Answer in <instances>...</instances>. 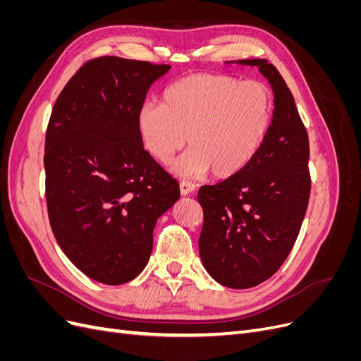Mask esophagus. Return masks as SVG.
Listing matches in <instances>:
<instances>
[{
    "label": "esophagus",
    "mask_w": 361,
    "mask_h": 361,
    "mask_svg": "<svg viewBox=\"0 0 361 361\" xmlns=\"http://www.w3.org/2000/svg\"><path fill=\"white\" fill-rule=\"evenodd\" d=\"M179 188H180V194H182V195H188V194L194 192L195 185L191 183V182H188V180H182V182L179 183Z\"/></svg>",
    "instance_id": "esophagus-1"
}]
</instances>
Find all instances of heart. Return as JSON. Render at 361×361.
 Here are the masks:
<instances>
[{
	"label": "heart",
	"mask_w": 361,
	"mask_h": 361,
	"mask_svg": "<svg viewBox=\"0 0 361 361\" xmlns=\"http://www.w3.org/2000/svg\"><path fill=\"white\" fill-rule=\"evenodd\" d=\"M271 120L272 94L264 82L195 73L169 85L162 104L141 106L137 128L143 147L161 164L192 146L173 166L179 176L212 170L231 178L257 155Z\"/></svg>",
	"instance_id": "1"
}]
</instances>
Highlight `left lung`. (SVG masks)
<instances>
[{"instance_id":"8db88e82","label":"left lung","mask_w":361,"mask_h":361,"mask_svg":"<svg viewBox=\"0 0 361 361\" xmlns=\"http://www.w3.org/2000/svg\"><path fill=\"white\" fill-rule=\"evenodd\" d=\"M236 63L257 66L269 81L274 111L264 145L248 166L199 190L204 215L199 251L215 281L248 289L276 274L300 233L310 197L309 137L274 64L265 59Z\"/></svg>"}]
</instances>
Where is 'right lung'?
Returning <instances> with one entry per match:
<instances>
[{
  "label": "right lung",
  "mask_w": 361,
  "mask_h": 361,
  "mask_svg": "<svg viewBox=\"0 0 361 361\" xmlns=\"http://www.w3.org/2000/svg\"><path fill=\"white\" fill-rule=\"evenodd\" d=\"M169 64L114 56L64 85L45 140L47 204L63 253L87 277L123 285L147 265L158 218L179 185L143 147L137 116Z\"/></svg>",
  "instance_id": "obj_1"
}]
</instances>
